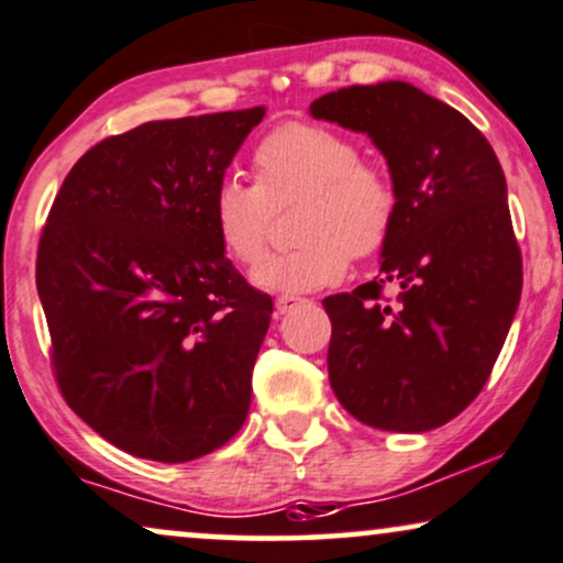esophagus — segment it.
Wrapping results in <instances>:
<instances>
[{
    "mask_svg": "<svg viewBox=\"0 0 563 563\" xmlns=\"http://www.w3.org/2000/svg\"><path fill=\"white\" fill-rule=\"evenodd\" d=\"M303 299H299V296H280V299L275 301V309L277 314H288V311H294L296 307H299Z\"/></svg>",
    "mask_w": 563,
    "mask_h": 563,
    "instance_id": "1",
    "label": "esophagus"
}]
</instances>
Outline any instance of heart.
Returning a JSON list of instances; mask_svg holds the SVG:
<instances>
[{
  "label": "heart",
  "instance_id": "b5f03b06",
  "mask_svg": "<svg viewBox=\"0 0 563 563\" xmlns=\"http://www.w3.org/2000/svg\"><path fill=\"white\" fill-rule=\"evenodd\" d=\"M254 186L222 180L212 196V228L222 252L256 264L267 249L275 209L299 201L290 252L267 256L252 283L267 294L299 296L335 286L351 256H372L396 225L398 196L390 175L362 159L351 135L314 123H283L252 154Z\"/></svg>",
  "mask_w": 563,
  "mask_h": 563
}]
</instances>
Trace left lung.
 <instances>
[{
	"label": "left lung",
	"mask_w": 563,
	"mask_h": 563,
	"mask_svg": "<svg viewBox=\"0 0 563 563\" xmlns=\"http://www.w3.org/2000/svg\"><path fill=\"white\" fill-rule=\"evenodd\" d=\"M309 112L367 133L398 196L380 275L322 301L330 385L369 428L435 430L483 390L519 307L500 162L462 112L404 80L330 91ZM388 282L398 305L382 301Z\"/></svg>",
	"instance_id": "left-lung-1"
}]
</instances>
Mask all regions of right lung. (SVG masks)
Listing matches in <instances>:
<instances>
[{"mask_svg": "<svg viewBox=\"0 0 563 563\" xmlns=\"http://www.w3.org/2000/svg\"><path fill=\"white\" fill-rule=\"evenodd\" d=\"M264 107L154 120L80 157L38 241L36 288L67 406L112 445L180 464L252 404L273 299L243 280L212 196Z\"/></svg>", "mask_w": 563, "mask_h": 563, "instance_id": "1", "label": "right lung"}]
</instances>
